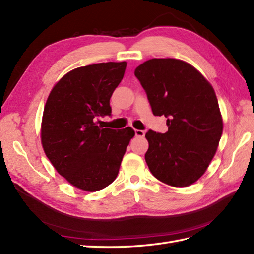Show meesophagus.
Instances as JSON below:
<instances>
[{
    "mask_svg": "<svg viewBox=\"0 0 254 254\" xmlns=\"http://www.w3.org/2000/svg\"><path fill=\"white\" fill-rule=\"evenodd\" d=\"M145 135V132L143 130H135V136L143 137Z\"/></svg>",
    "mask_w": 254,
    "mask_h": 254,
    "instance_id": "34e87169",
    "label": "esophagus"
}]
</instances>
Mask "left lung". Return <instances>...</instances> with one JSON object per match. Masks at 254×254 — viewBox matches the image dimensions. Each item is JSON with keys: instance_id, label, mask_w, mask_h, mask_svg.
I'll use <instances>...</instances> for the list:
<instances>
[{"instance_id": "left-lung-1", "label": "left lung", "mask_w": 254, "mask_h": 254, "mask_svg": "<svg viewBox=\"0 0 254 254\" xmlns=\"http://www.w3.org/2000/svg\"><path fill=\"white\" fill-rule=\"evenodd\" d=\"M154 116L167 118L168 131L148 130L145 160L153 176L188 187L206 171L223 133L215 91L203 75L177 59H152L134 71Z\"/></svg>"}]
</instances>
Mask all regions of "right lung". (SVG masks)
Here are the masks:
<instances>
[{
  "label": "right lung",
  "instance_id": "add662e5",
  "mask_svg": "<svg viewBox=\"0 0 254 254\" xmlns=\"http://www.w3.org/2000/svg\"><path fill=\"white\" fill-rule=\"evenodd\" d=\"M127 62L97 63L73 69L48 97L41 124L47 157L62 177L94 192L115 181L133 128H102L97 117L111 116L110 98L123 78Z\"/></svg>",
  "mask_w": 254,
  "mask_h": 254
}]
</instances>
